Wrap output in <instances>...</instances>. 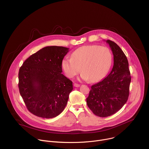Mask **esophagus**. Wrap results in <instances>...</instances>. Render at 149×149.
<instances>
[{
	"instance_id": "1",
	"label": "esophagus",
	"mask_w": 149,
	"mask_h": 149,
	"mask_svg": "<svg viewBox=\"0 0 149 149\" xmlns=\"http://www.w3.org/2000/svg\"><path fill=\"white\" fill-rule=\"evenodd\" d=\"M74 87H76V88H78V87L80 86V85L79 84H74Z\"/></svg>"
}]
</instances>
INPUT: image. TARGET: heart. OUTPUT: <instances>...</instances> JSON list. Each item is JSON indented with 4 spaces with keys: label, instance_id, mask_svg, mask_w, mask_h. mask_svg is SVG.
<instances>
[{
    "label": "heart",
    "instance_id": "1",
    "mask_svg": "<svg viewBox=\"0 0 149 149\" xmlns=\"http://www.w3.org/2000/svg\"><path fill=\"white\" fill-rule=\"evenodd\" d=\"M111 63L112 54L109 48L89 45L75 50L71 58H64L62 61V68L68 78L74 77L81 70L82 72L81 79L96 82L107 74Z\"/></svg>",
    "mask_w": 149,
    "mask_h": 149
}]
</instances>
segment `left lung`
<instances>
[{"instance_id":"left-lung-1","label":"left lung","mask_w":149,"mask_h":149,"mask_svg":"<svg viewBox=\"0 0 149 149\" xmlns=\"http://www.w3.org/2000/svg\"><path fill=\"white\" fill-rule=\"evenodd\" d=\"M111 48L114 64L110 74L92 85L86 99L88 107L100 117L110 116L119 111L128 100L131 81L128 59L114 42L106 40Z\"/></svg>"}]
</instances>
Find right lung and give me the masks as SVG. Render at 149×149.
I'll use <instances>...</instances> for the list:
<instances>
[{
	"mask_svg": "<svg viewBox=\"0 0 149 149\" xmlns=\"http://www.w3.org/2000/svg\"><path fill=\"white\" fill-rule=\"evenodd\" d=\"M69 52L63 46H47L32 54L18 73V88L28 110L35 116L52 118L67 105L72 82L62 72V61Z\"/></svg>",
	"mask_w": 149,
	"mask_h": 149,
	"instance_id": "obj_1",
	"label": "right lung"
}]
</instances>
